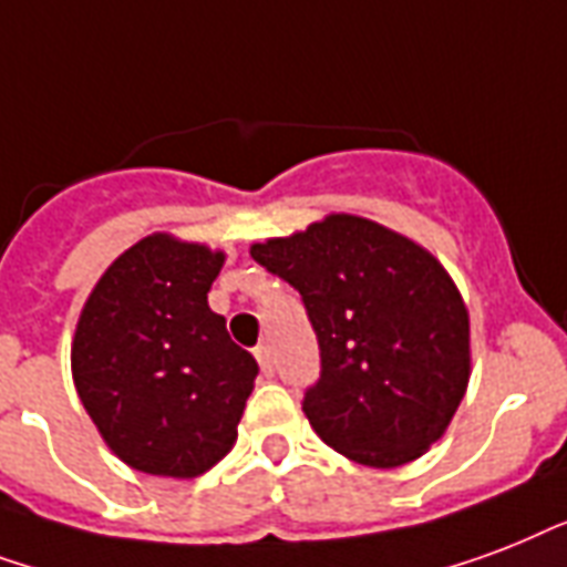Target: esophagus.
<instances>
[{"instance_id":"obj_1","label":"esophagus","mask_w":567,"mask_h":567,"mask_svg":"<svg viewBox=\"0 0 567 567\" xmlns=\"http://www.w3.org/2000/svg\"><path fill=\"white\" fill-rule=\"evenodd\" d=\"M254 354H257V361H260L262 367V375H275V354H271V346H257L254 349Z\"/></svg>"}]
</instances>
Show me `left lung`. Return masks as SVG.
<instances>
[{
	"instance_id": "1",
	"label": "left lung",
	"mask_w": 567,
	"mask_h": 567,
	"mask_svg": "<svg viewBox=\"0 0 567 567\" xmlns=\"http://www.w3.org/2000/svg\"><path fill=\"white\" fill-rule=\"evenodd\" d=\"M251 257L301 292L322 354L301 408L328 446L390 471L441 441L471 381V316L432 251L331 213Z\"/></svg>"
}]
</instances>
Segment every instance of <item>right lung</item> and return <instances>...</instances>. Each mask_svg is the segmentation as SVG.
Returning <instances> with one entry per match:
<instances>
[{"label":"right lung","mask_w":567,"mask_h":567,"mask_svg":"<svg viewBox=\"0 0 567 567\" xmlns=\"http://www.w3.org/2000/svg\"><path fill=\"white\" fill-rule=\"evenodd\" d=\"M224 251L171 234L126 248L79 313L70 370L105 446L133 471L195 480L236 443L257 379L209 310Z\"/></svg>","instance_id":"obj_1"}]
</instances>
